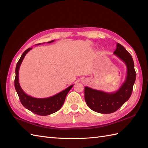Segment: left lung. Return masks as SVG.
I'll list each match as a JSON object with an SVG mask.
<instances>
[{
  "instance_id": "left-lung-1",
  "label": "left lung",
  "mask_w": 148,
  "mask_h": 148,
  "mask_svg": "<svg viewBox=\"0 0 148 148\" xmlns=\"http://www.w3.org/2000/svg\"><path fill=\"white\" fill-rule=\"evenodd\" d=\"M114 53L127 66V77L117 91L106 92L88 86L84 87V99L87 106L93 111L101 114H110L117 110L132 95L136 74L134 62L130 53L119 43Z\"/></svg>"
}]
</instances>
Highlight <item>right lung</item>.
Segmentation results:
<instances>
[{"label":"right lung","instance_id":"obj_1","mask_svg":"<svg viewBox=\"0 0 148 148\" xmlns=\"http://www.w3.org/2000/svg\"><path fill=\"white\" fill-rule=\"evenodd\" d=\"M54 40H52L51 41L47 42V43H51ZM39 44H38L36 45ZM32 48L26 49L21 55L16 64L15 69V88L18 95L21 103L26 109L39 115H48L56 112L61 108L62 105L64 104L67 94L73 87V84L54 96L46 98H36L26 94L21 89L19 83V69L26 54Z\"/></svg>","mask_w":148,"mask_h":148}]
</instances>
